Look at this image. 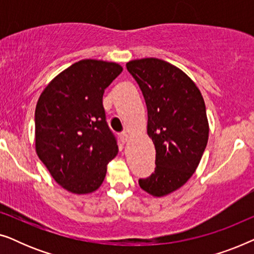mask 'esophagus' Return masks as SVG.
Listing matches in <instances>:
<instances>
[{
  "label": "esophagus",
  "instance_id": "1",
  "mask_svg": "<svg viewBox=\"0 0 254 254\" xmlns=\"http://www.w3.org/2000/svg\"><path fill=\"white\" fill-rule=\"evenodd\" d=\"M120 138L123 142H127L128 138H129V134H128L127 131H124V133L120 134Z\"/></svg>",
  "mask_w": 254,
  "mask_h": 254
}]
</instances>
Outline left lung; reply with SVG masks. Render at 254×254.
I'll return each mask as SVG.
<instances>
[{"label": "left lung", "instance_id": "left-lung-1", "mask_svg": "<svg viewBox=\"0 0 254 254\" xmlns=\"http://www.w3.org/2000/svg\"><path fill=\"white\" fill-rule=\"evenodd\" d=\"M144 97L147 133L155 144V172L138 185L152 196L171 194L185 185L199 165L209 135L206 105L192 79L156 58L126 64Z\"/></svg>", "mask_w": 254, "mask_h": 254}]
</instances>
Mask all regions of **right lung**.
I'll return each instance as SVG.
<instances>
[{
  "label": "right lung",
  "mask_w": 254,
  "mask_h": 254,
  "mask_svg": "<svg viewBox=\"0 0 254 254\" xmlns=\"http://www.w3.org/2000/svg\"><path fill=\"white\" fill-rule=\"evenodd\" d=\"M123 71L116 62L85 59L48 83L36 106V151L59 185L74 194L98 190L118 154L103 95Z\"/></svg>",
  "instance_id": "add662e5"
}]
</instances>
